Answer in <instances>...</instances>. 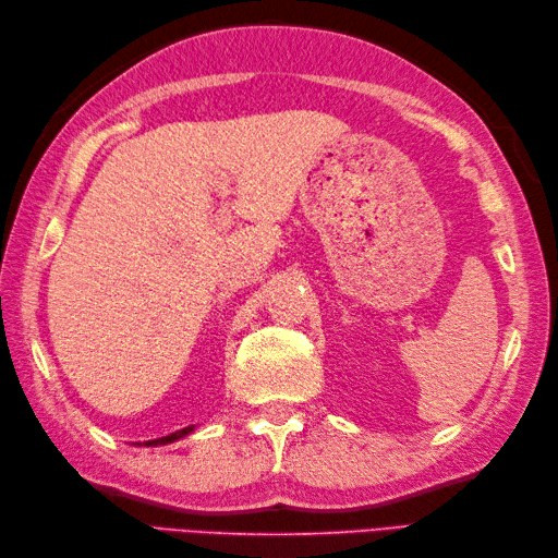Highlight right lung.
I'll return each mask as SVG.
<instances>
[{
	"instance_id": "add662e5",
	"label": "right lung",
	"mask_w": 558,
	"mask_h": 558,
	"mask_svg": "<svg viewBox=\"0 0 558 558\" xmlns=\"http://www.w3.org/2000/svg\"><path fill=\"white\" fill-rule=\"evenodd\" d=\"M192 432V426H189V429H180V432H174V434H170V436H162V438H153V441H146V446H158V444H170V441H174V438H182L184 434H189Z\"/></svg>"
}]
</instances>
